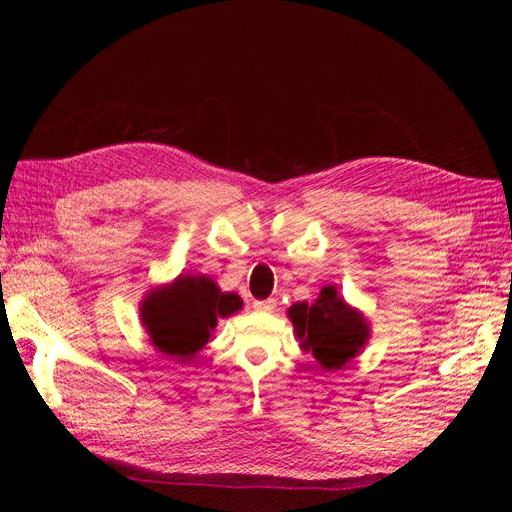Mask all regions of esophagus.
<instances>
[{
    "label": "esophagus",
    "instance_id": "obj_1",
    "mask_svg": "<svg viewBox=\"0 0 512 512\" xmlns=\"http://www.w3.org/2000/svg\"><path fill=\"white\" fill-rule=\"evenodd\" d=\"M277 307V301L275 299H265V301H254V309H258V312H273V309Z\"/></svg>",
    "mask_w": 512,
    "mask_h": 512
}]
</instances>
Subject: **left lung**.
Segmentation results:
<instances>
[{"label": "left lung", "mask_w": 512, "mask_h": 512, "mask_svg": "<svg viewBox=\"0 0 512 512\" xmlns=\"http://www.w3.org/2000/svg\"><path fill=\"white\" fill-rule=\"evenodd\" d=\"M288 318L301 348L312 352L324 371H337L356 359L371 337V324L335 286H324L318 299L292 303Z\"/></svg>", "instance_id": "1"}]
</instances>
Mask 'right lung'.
Wrapping results in <instances>:
<instances>
[{"mask_svg":"<svg viewBox=\"0 0 512 512\" xmlns=\"http://www.w3.org/2000/svg\"><path fill=\"white\" fill-rule=\"evenodd\" d=\"M243 301L222 292L207 275H179L151 288L141 301V322L151 346L177 363H188L213 337L218 318L237 314Z\"/></svg>","mask_w":512,"mask_h":512,"instance_id":"1","label":"right lung"}]
</instances>
